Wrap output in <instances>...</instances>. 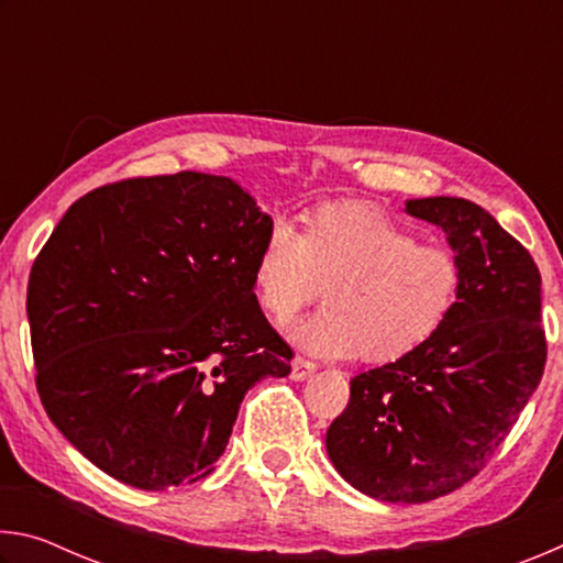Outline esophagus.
<instances>
[{
	"label": "esophagus",
	"instance_id": "esophagus-1",
	"mask_svg": "<svg viewBox=\"0 0 563 563\" xmlns=\"http://www.w3.org/2000/svg\"><path fill=\"white\" fill-rule=\"evenodd\" d=\"M318 365L316 362L305 360V357H295L292 360V369H290V377L295 379V383H302V379H308L312 373H316Z\"/></svg>",
	"mask_w": 563,
	"mask_h": 563
}]
</instances>
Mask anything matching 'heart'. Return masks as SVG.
I'll list each match as a JSON object with an SVG mask.
<instances>
[{
    "mask_svg": "<svg viewBox=\"0 0 563 563\" xmlns=\"http://www.w3.org/2000/svg\"><path fill=\"white\" fill-rule=\"evenodd\" d=\"M253 300L285 322L325 285L328 308L292 328L310 355L385 365L424 347L450 320L462 288L452 251L417 243L367 203H328L300 231L275 223L253 261Z\"/></svg>",
    "mask_w": 563,
    "mask_h": 563,
    "instance_id": "1",
    "label": "heart"
}]
</instances>
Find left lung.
<instances>
[{"label": "left lung", "instance_id": "1", "mask_svg": "<svg viewBox=\"0 0 563 563\" xmlns=\"http://www.w3.org/2000/svg\"><path fill=\"white\" fill-rule=\"evenodd\" d=\"M405 213L442 228L462 268L437 335L350 379L325 446L367 497L422 504L470 482L517 424L547 365L541 275L497 218L464 198H409Z\"/></svg>", "mask_w": 563, "mask_h": 563}]
</instances>
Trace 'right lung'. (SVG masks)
Listing matches in <instances>:
<instances>
[{
  "instance_id": "obj_1",
  "label": "right lung",
  "mask_w": 563,
  "mask_h": 563,
  "mask_svg": "<svg viewBox=\"0 0 563 563\" xmlns=\"http://www.w3.org/2000/svg\"><path fill=\"white\" fill-rule=\"evenodd\" d=\"M273 218L233 178L101 186L64 213L26 288L36 389L66 440L129 487L194 484L247 389L290 375L253 300Z\"/></svg>"
}]
</instances>
